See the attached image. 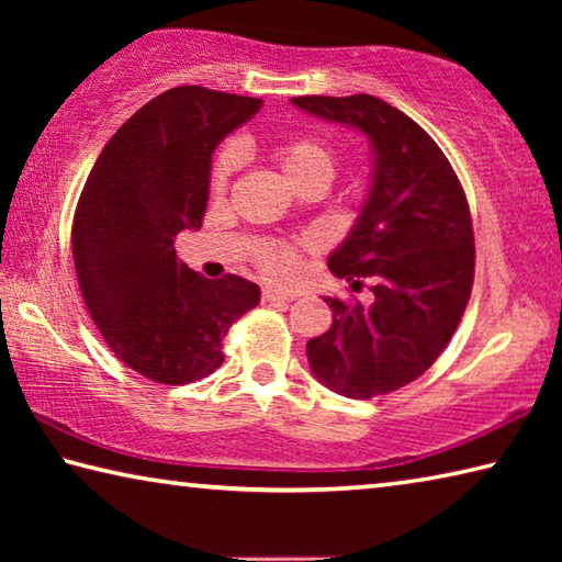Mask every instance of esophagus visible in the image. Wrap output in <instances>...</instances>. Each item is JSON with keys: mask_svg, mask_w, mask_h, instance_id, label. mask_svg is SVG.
<instances>
[{"mask_svg": "<svg viewBox=\"0 0 562 562\" xmlns=\"http://www.w3.org/2000/svg\"><path fill=\"white\" fill-rule=\"evenodd\" d=\"M262 300L265 302H290V300H294V294L292 292H278V290H265L262 292Z\"/></svg>", "mask_w": 562, "mask_h": 562, "instance_id": "esophagus-1", "label": "esophagus"}]
</instances>
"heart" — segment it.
I'll use <instances>...</instances> for the list:
<instances>
[{
	"mask_svg": "<svg viewBox=\"0 0 562 562\" xmlns=\"http://www.w3.org/2000/svg\"><path fill=\"white\" fill-rule=\"evenodd\" d=\"M274 164H278L282 178L288 180L292 188L302 183H310V180H322V183L329 186V180L335 178L337 170V158L335 150H331L325 140L315 136H292L280 140L272 150ZM235 168V156L233 150H225L217 158L213 168V193L223 195L227 188V180ZM262 270L272 280H288L290 274L297 270V258L288 247H270V250L262 252Z\"/></svg>",
	"mask_w": 562,
	"mask_h": 562,
	"instance_id": "1",
	"label": "heart"
}]
</instances>
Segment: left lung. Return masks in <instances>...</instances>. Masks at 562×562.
Returning a JSON list of instances; mask_svg holds the SVG:
<instances>
[{"instance_id": "left-lung-1", "label": "left lung", "mask_w": 562, "mask_h": 562, "mask_svg": "<svg viewBox=\"0 0 562 562\" xmlns=\"http://www.w3.org/2000/svg\"><path fill=\"white\" fill-rule=\"evenodd\" d=\"M292 103L364 133L374 158L361 213L327 260L337 278L372 280L374 302L325 297L331 327L307 341L310 369L349 398L396 392L434 364L469 304L475 250L465 193L436 140L392 103L369 93Z\"/></svg>"}]
</instances>
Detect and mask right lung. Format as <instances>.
Segmentation results:
<instances>
[{"mask_svg":"<svg viewBox=\"0 0 562 562\" xmlns=\"http://www.w3.org/2000/svg\"><path fill=\"white\" fill-rule=\"evenodd\" d=\"M260 106L203 87L164 91L113 133L83 186L71 231L83 302L113 355L150 382L215 372L227 329L260 302L255 282L205 280L173 247L203 223L213 150Z\"/></svg>","mask_w":562,"mask_h":562,"instance_id":"1","label":"right lung"}]
</instances>
